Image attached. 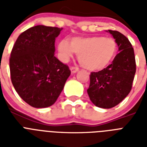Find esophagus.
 I'll return each instance as SVG.
<instances>
[{"label":"esophagus","mask_w":147,"mask_h":147,"mask_svg":"<svg viewBox=\"0 0 147 147\" xmlns=\"http://www.w3.org/2000/svg\"><path fill=\"white\" fill-rule=\"evenodd\" d=\"M70 69H71V73H76V72H77V71L79 70V69H78V67L76 66H71V68H70Z\"/></svg>","instance_id":"esophagus-1"}]
</instances>
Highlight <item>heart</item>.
<instances>
[{
    "instance_id": "1",
    "label": "heart",
    "mask_w": 147,
    "mask_h": 147,
    "mask_svg": "<svg viewBox=\"0 0 147 147\" xmlns=\"http://www.w3.org/2000/svg\"><path fill=\"white\" fill-rule=\"evenodd\" d=\"M58 51L63 62H68L76 53L83 67L91 71H99L113 62L117 52V43L114 38L103 36L75 37L70 42L61 40Z\"/></svg>"
}]
</instances>
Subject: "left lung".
<instances>
[{
	"label": "left lung",
	"instance_id": "obj_1",
	"mask_svg": "<svg viewBox=\"0 0 147 147\" xmlns=\"http://www.w3.org/2000/svg\"><path fill=\"white\" fill-rule=\"evenodd\" d=\"M118 46L119 53L107 68L92 71L87 92L97 107L111 108L127 96L136 73L134 51L127 38L118 31L108 30Z\"/></svg>",
	"mask_w": 147,
	"mask_h": 147
}]
</instances>
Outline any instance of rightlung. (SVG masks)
Listing matches in <instances>:
<instances>
[{"label": "right lung", "instance_id": "right-lung-1", "mask_svg": "<svg viewBox=\"0 0 147 147\" xmlns=\"http://www.w3.org/2000/svg\"><path fill=\"white\" fill-rule=\"evenodd\" d=\"M62 28L38 25L18 36L11 50V82L20 97L36 108L56 101L71 71L55 55V40Z\"/></svg>", "mask_w": 147, "mask_h": 147}]
</instances>
